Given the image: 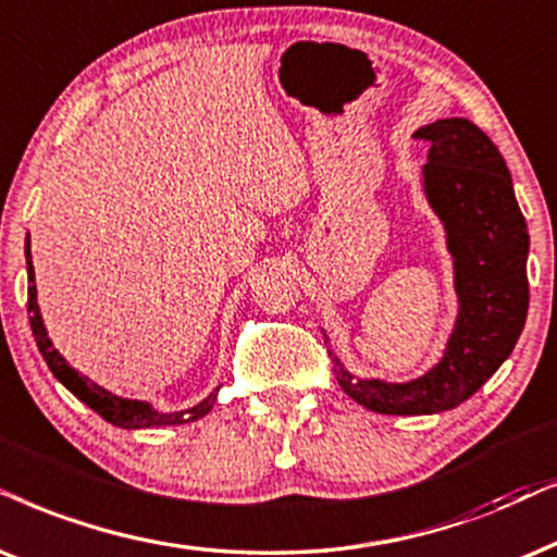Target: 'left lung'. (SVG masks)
<instances>
[{"instance_id":"obj_1","label":"left lung","mask_w":557,"mask_h":557,"mask_svg":"<svg viewBox=\"0 0 557 557\" xmlns=\"http://www.w3.org/2000/svg\"><path fill=\"white\" fill-rule=\"evenodd\" d=\"M414 135L430 140L422 186L453 256L458 317L443 358L404 384L358 379L330 348L343 392L379 414H437L471 399L511 356L530 307V235L499 148L466 117L437 120Z\"/></svg>"}]
</instances>
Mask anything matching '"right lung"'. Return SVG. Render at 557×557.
I'll use <instances>...</instances> for the list:
<instances>
[{
	"label": "right lung",
	"mask_w": 557,
	"mask_h": 557,
	"mask_svg": "<svg viewBox=\"0 0 557 557\" xmlns=\"http://www.w3.org/2000/svg\"><path fill=\"white\" fill-rule=\"evenodd\" d=\"M25 261H27V278H30V288H27V312H30V327H33L35 343H38V350H40L42 360L48 363L50 373H53L55 379L76 396V399H82L86 407L97 411L102 420L112 422L114 428H122V430H146V428H163V424H184V422L199 420V417H205L212 411L220 386H216L214 392L207 396V399H201L199 404H194V407H189V409L161 411V409H156L150 401L122 399V396L107 392L104 386L94 384L91 379H86V375L78 373L76 368H71L66 363V358H63L61 352L53 348V341H50L46 324H42L40 307H38V288H35L30 235H27V240H25Z\"/></svg>",
	"instance_id": "right-lung-1"
}]
</instances>
